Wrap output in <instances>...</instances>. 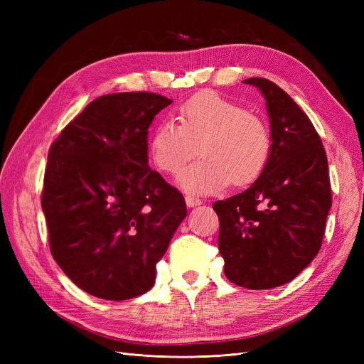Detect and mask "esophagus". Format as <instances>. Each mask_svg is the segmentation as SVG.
Here are the masks:
<instances>
[{"instance_id": "1", "label": "esophagus", "mask_w": 364, "mask_h": 364, "mask_svg": "<svg viewBox=\"0 0 364 364\" xmlns=\"http://www.w3.org/2000/svg\"><path fill=\"white\" fill-rule=\"evenodd\" d=\"M185 202H186V205H188L190 208L202 205V199H199V197H196V196H191V194H186L185 196Z\"/></svg>"}]
</instances>
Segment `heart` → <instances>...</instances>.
<instances>
[{
	"label": "heart",
	"instance_id": "obj_1",
	"mask_svg": "<svg viewBox=\"0 0 364 364\" xmlns=\"http://www.w3.org/2000/svg\"><path fill=\"white\" fill-rule=\"evenodd\" d=\"M176 119L153 129L150 156L159 170L176 174L199 146L202 158L179 178L185 190L213 193L229 182L245 185L266 167L272 149L267 124L229 98L197 94L182 103Z\"/></svg>",
	"mask_w": 364,
	"mask_h": 364
}]
</instances>
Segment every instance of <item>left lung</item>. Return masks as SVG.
Returning a JSON list of instances; mask_svg holds the SVG:
<instances>
[{"label": "left lung", "mask_w": 364, "mask_h": 364, "mask_svg": "<svg viewBox=\"0 0 364 364\" xmlns=\"http://www.w3.org/2000/svg\"><path fill=\"white\" fill-rule=\"evenodd\" d=\"M266 98L272 149L259 178L217 200L226 278L266 290L294 279L321 250L331 208L328 159L310 118L278 85L246 79Z\"/></svg>", "instance_id": "8db88e82"}]
</instances>
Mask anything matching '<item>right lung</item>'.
I'll return each instance as SVG.
<instances>
[{
  "label": "right lung",
  "mask_w": 364,
  "mask_h": 364,
  "mask_svg": "<svg viewBox=\"0 0 364 364\" xmlns=\"http://www.w3.org/2000/svg\"><path fill=\"white\" fill-rule=\"evenodd\" d=\"M171 102L153 92L98 97L48 151L41 203L51 255L95 297L149 291L186 217L183 196L147 164V129Z\"/></svg>",
  "instance_id": "obj_1"
}]
</instances>
